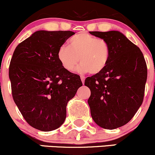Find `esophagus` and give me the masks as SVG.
<instances>
[{"instance_id":"1","label":"esophagus","mask_w":155,"mask_h":155,"mask_svg":"<svg viewBox=\"0 0 155 155\" xmlns=\"http://www.w3.org/2000/svg\"><path fill=\"white\" fill-rule=\"evenodd\" d=\"M81 81H82L83 84H84V82H85V77H84V76H81Z\"/></svg>"}]
</instances>
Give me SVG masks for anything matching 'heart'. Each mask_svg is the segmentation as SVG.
<instances>
[{
    "mask_svg": "<svg viewBox=\"0 0 155 155\" xmlns=\"http://www.w3.org/2000/svg\"><path fill=\"white\" fill-rule=\"evenodd\" d=\"M111 46L104 39L97 38L86 33H81L69 40V46H61L58 51V59L67 71H72L78 62L79 72L97 74L109 64Z\"/></svg>",
    "mask_w": 155,
    "mask_h": 155,
    "instance_id": "obj_1",
    "label": "heart"
}]
</instances>
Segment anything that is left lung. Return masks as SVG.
<instances>
[{
    "instance_id": "obj_1",
    "label": "left lung",
    "mask_w": 155,
    "mask_h": 155,
    "mask_svg": "<svg viewBox=\"0 0 155 155\" xmlns=\"http://www.w3.org/2000/svg\"><path fill=\"white\" fill-rule=\"evenodd\" d=\"M111 46V58L100 74L85 80L90 89L88 100L96 124L114 129L131 120L142 104L147 66L142 51L118 31H89Z\"/></svg>"
}]
</instances>
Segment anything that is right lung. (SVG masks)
<instances>
[{
  "label": "right lung",
  "mask_w": 155,
  "mask_h": 155,
  "mask_svg": "<svg viewBox=\"0 0 155 155\" xmlns=\"http://www.w3.org/2000/svg\"><path fill=\"white\" fill-rule=\"evenodd\" d=\"M73 35L37 31L13 53L9 69L13 100L26 122L38 130L50 131L64 124L67 103L83 85L80 76L64 69L57 56Z\"/></svg>",
  "instance_id": "1"
}]
</instances>
